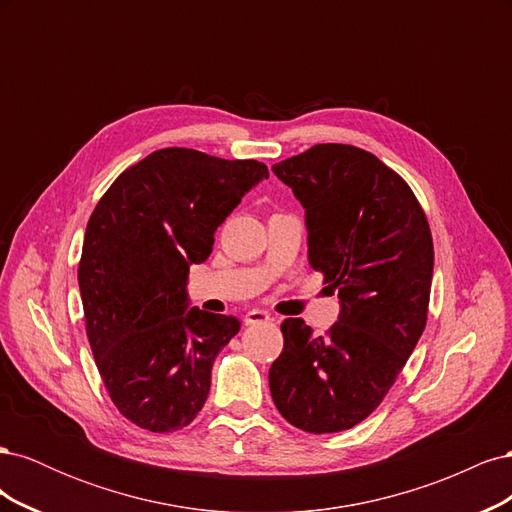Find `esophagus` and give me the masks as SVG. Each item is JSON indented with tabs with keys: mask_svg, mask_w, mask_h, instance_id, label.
Masks as SVG:
<instances>
[{
	"mask_svg": "<svg viewBox=\"0 0 512 512\" xmlns=\"http://www.w3.org/2000/svg\"><path fill=\"white\" fill-rule=\"evenodd\" d=\"M271 314L265 312V309H250L245 314V324H262V322H271Z\"/></svg>",
	"mask_w": 512,
	"mask_h": 512,
	"instance_id": "1",
	"label": "esophagus"
}]
</instances>
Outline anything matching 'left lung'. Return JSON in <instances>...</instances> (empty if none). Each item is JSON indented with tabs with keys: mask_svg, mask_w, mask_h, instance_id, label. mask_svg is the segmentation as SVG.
<instances>
[{
	"mask_svg": "<svg viewBox=\"0 0 512 512\" xmlns=\"http://www.w3.org/2000/svg\"><path fill=\"white\" fill-rule=\"evenodd\" d=\"M271 170L305 207L309 265L342 301L322 337L303 318L282 322L271 397L294 427L344 431L380 406L425 331L429 222L404 177L354 145H314Z\"/></svg>",
	"mask_w": 512,
	"mask_h": 512,
	"instance_id": "obj_1",
	"label": "left lung"
}]
</instances>
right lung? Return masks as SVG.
Returning a JSON list of instances; mask_svg holds the SVG:
<instances>
[{
	"label": "right lung",
	"mask_w": 512,
	"mask_h": 512,
	"mask_svg": "<svg viewBox=\"0 0 512 512\" xmlns=\"http://www.w3.org/2000/svg\"><path fill=\"white\" fill-rule=\"evenodd\" d=\"M256 160L166 147L128 166L91 213L79 262L85 331L115 408L136 427H188L205 406L235 316L188 309V273L254 185Z\"/></svg>",
	"instance_id": "obj_1"
}]
</instances>
